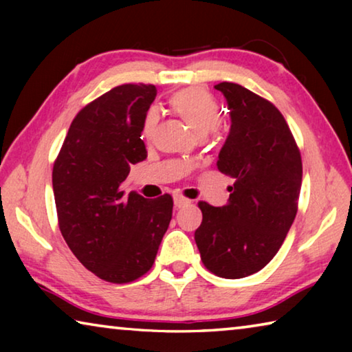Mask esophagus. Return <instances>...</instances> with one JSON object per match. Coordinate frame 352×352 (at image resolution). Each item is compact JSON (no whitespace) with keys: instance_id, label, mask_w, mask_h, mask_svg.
<instances>
[{"instance_id":"obj_1","label":"esophagus","mask_w":352,"mask_h":352,"mask_svg":"<svg viewBox=\"0 0 352 352\" xmlns=\"http://www.w3.org/2000/svg\"><path fill=\"white\" fill-rule=\"evenodd\" d=\"M189 204H190V200L182 197V195H175V197H174V205H175V208H178V210H180V208H183V206L189 205Z\"/></svg>"}]
</instances>
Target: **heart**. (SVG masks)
Segmentation results:
<instances>
[{
    "instance_id": "1",
    "label": "heart",
    "mask_w": 352,
    "mask_h": 352,
    "mask_svg": "<svg viewBox=\"0 0 352 352\" xmlns=\"http://www.w3.org/2000/svg\"><path fill=\"white\" fill-rule=\"evenodd\" d=\"M169 105L175 115L180 116L192 132L204 138L220 121V107L211 93L201 88H184L174 93L169 99ZM158 124V111L152 109L142 121V138L151 140Z\"/></svg>"
}]
</instances>
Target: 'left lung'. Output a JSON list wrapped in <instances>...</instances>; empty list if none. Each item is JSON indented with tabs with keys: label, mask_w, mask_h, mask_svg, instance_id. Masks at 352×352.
Segmentation results:
<instances>
[{
	"label": "left lung",
	"mask_w": 352,
	"mask_h": 352,
	"mask_svg": "<svg viewBox=\"0 0 352 352\" xmlns=\"http://www.w3.org/2000/svg\"><path fill=\"white\" fill-rule=\"evenodd\" d=\"M231 127L217 169L234 178L228 205L200 201L194 233L200 258L214 275L245 278L269 264L294 223L300 197L301 155L275 105L242 85L222 82Z\"/></svg>",
	"instance_id": "obj_1"
}]
</instances>
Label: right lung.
<instances>
[{
    "mask_svg": "<svg viewBox=\"0 0 352 352\" xmlns=\"http://www.w3.org/2000/svg\"><path fill=\"white\" fill-rule=\"evenodd\" d=\"M153 85L126 83L77 113L52 169L63 239L83 267L109 283H130L153 265L172 219L169 194L147 200L121 184L146 160L142 121Z\"/></svg>",
    "mask_w": 352,
    "mask_h": 352,
    "instance_id": "1",
    "label": "right lung"
}]
</instances>
